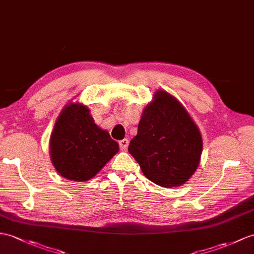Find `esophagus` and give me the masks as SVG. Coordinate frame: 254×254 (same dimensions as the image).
<instances>
[{"instance_id":"1","label":"esophagus","mask_w":254,"mask_h":254,"mask_svg":"<svg viewBox=\"0 0 254 254\" xmlns=\"http://www.w3.org/2000/svg\"><path fill=\"white\" fill-rule=\"evenodd\" d=\"M119 146H120L121 149L126 150L127 148V146H128V140L127 138H123V139L119 140Z\"/></svg>"}]
</instances>
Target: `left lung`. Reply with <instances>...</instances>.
<instances>
[{"label": "left lung", "instance_id": "obj_1", "mask_svg": "<svg viewBox=\"0 0 254 254\" xmlns=\"http://www.w3.org/2000/svg\"><path fill=\"white\" fill-rule=\"evenodd\" d=\"M128 152L149 181L162 187L184 184L196 171L202 138L186 109L164 91L155 94L138 123Z\"/></svg>", "mask_w": 254, "mask_h": 254}]
</instances>
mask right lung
I'll return each mask as SVG.
<instances>
[{
    "mask_svg": "<svg viewBox=\"0 0 254 254\" xmlns=\"http://www.w3.org/2000/svg\"><path fill=\"white\" fill-rule=\"evenodd\" d=\"M51 157L64 179L84 182L95 176L119 150L107 131L98 127L83 105L69 104L51 136Z\"/></svg>",
    "mask_w": 254,
    "mask_h": 254,
    "instance_id": "1",
    "label": "right lung"
}]
</instances>
